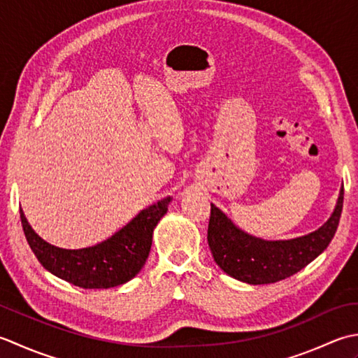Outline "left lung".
Wrapping results in <instances>:
<instances>
[{
    "label": "left lung",
    "mask_w": 358,
    "mask_h": 358,
    "mask_svg": "<svg viewBox=\"0 0 358 358\" xmlns=\"http://www.w3.org/2000/svg\"><path fill=\"white\" fill-rule=\"evenodd\" d=\"M343 194L341 187L332 215L322 227L308 235L276 241L249 235L211 203L207 239L215 262L231 278L247 284H271L289 278L329 245L340 222Z\"/></svg>",
    "instance_id": "left-lung-1"
}]
</instances>
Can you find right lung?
<instances>
[{
  "instance_id": "add662e5",
  "label": "right lung",
  "mask_w": 358,
  "mask_h": 358,
  "mask_svg": "<svg viewBox=\"0 0 358 358\" xmlns=\"http://www.w3.org/2000/svg\"><path fill=\"white\" fill-rule=\"evenodd\" d=\"M171 196L143 208L113 236L85 249H62L46 243L20 210L29 245L41 266L52 275L83 289L117 287L142 271L151 250L152 231L169 211Z\"/></svg>"
}]
</instances>
